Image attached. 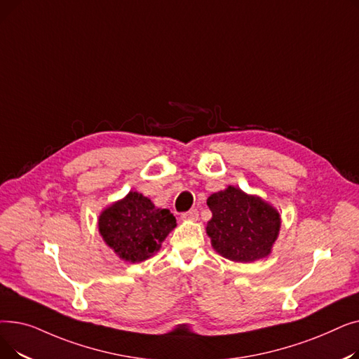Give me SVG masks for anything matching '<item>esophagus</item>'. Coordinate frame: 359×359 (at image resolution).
I'll return each instance as SVG.
<instances>
[{
  "mask_svg": "<svg viewBox=\"0 0 359 359\" xmlns=\"http://www.w3.org/2000/svg\"><path fill=\"white\" fill-rule=\"evenodd\" d=\"M198 217H199L198 210H189L187 212L182 214V219H184V221H196Z\"/></svg>",
  "mask_w": 359,
  "mask_h": 359,
  "instance_id": "34e87169",
  "label": "esophagus"
}]
</instances>
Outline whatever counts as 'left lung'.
Instances as JSON below:
<instances>
[{"label":"left lung","mask_w":359,"mask_h":359,"mask_svg":"<svg viewBox=\"0 0 359 359\" xmlns=\"http://www.w3.org/2000/svg\"><path fill=\"white\" fill-rule=\"evenodd\" d=\"M206 203L212 212L206 234L217 253L241 263L271 255L280 229V215L272 205L234 186L212 194Z\"/></svg>","instance_id":"left-lung-1"}]
</instances>
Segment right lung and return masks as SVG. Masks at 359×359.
I'll use <instances>...</instances> for the list:
<instances>
[{
	"instance_id": "1",
	"label": "right lung",
	"mask_w": 359,
	"mask_h": 359,
	"mask_svg": "<svg viewBox=\"0 0 359 359\" xmlns=\"http://www.w3.org/2000/svg\"><path fill=\"white\" fill-rule=\"evenodd\" d=\"M175 227L176 218L172 212L156 208L138 192H129L99 217V231L104 243L129 263H140L158 252Z\"/></svg>"
}]
</instances>
